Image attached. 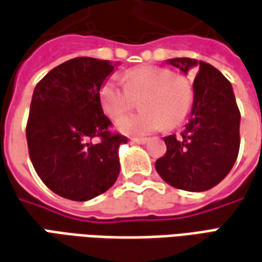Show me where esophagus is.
I'll use <instances>...</instances> for the list:
<instances>
[{
  "label": "esophagus",
  "instance_id": "34e87169",
  "mask_svg": "<svg viewBox=\"0 0 262 262\" xmlns=\"http://www.w3.org/2000/svg\"><path fill=\"white\" fill-rule=\"evenodd\" d=\"M130 142L132 143H138V145H145L146 142H147V139L146 138H132Z\"/></svg>",
  "mask_w": 262,
  "mask_h": 262
}]
</instances>
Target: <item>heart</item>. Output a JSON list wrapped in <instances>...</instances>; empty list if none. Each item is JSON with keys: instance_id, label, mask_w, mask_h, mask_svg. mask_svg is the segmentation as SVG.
I'll list each match as a JSON object with an SVG mask.
<instances>
[{"instance_id": "1", "label": "heart", "mask_w": 262, "mask_h": 262, "mask_svg": "<svg viewBox=\"0 0 262 262\" xmlns=\"http://www.w3.org/2000/svg\"><path fill=\"white\" fill-rule=\"evenodd\" d=\"M124 87L108 77L99 89V104L108 117H117L129 107L130 94H143L140 113L124 115L115 122V129L127 136H142L183 123L193 106L191 81L159 66H139L126 71Z\"/></svg>"}]
</instances>
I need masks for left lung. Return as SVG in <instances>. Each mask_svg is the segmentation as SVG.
Segmentation results:
<instances>
[{
	"instance_id": "obj_1",
	"label": "left lung",
	"mask_w": 262,
	"mask_h": 262,
	"mask_svg": "<svg viewBox=\"0 0 262 262\" xmlns=\"http://www.w3.org/2000/svg\"><path fill=\"white\" fill-rule=\"evenodd\" d=\"M166 63L188 74L195 71L193 106L181 136L163 138L166 154L155 168L170 186L189 192L213 188L228 175L239 150L241 115L228 80L213 66L195 58Z\"/></svg>"
}]
</instances>
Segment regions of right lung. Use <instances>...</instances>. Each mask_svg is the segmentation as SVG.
Wrapping results in <instances>:
<instances>
[{
  "label": "right lung",
  "instance_id": "add662e5",
  "mask_svg": "<svg viewBox=\"0 0 262 262\" xmlns=\"http://www.w3.org/2000/svg\"><path fill=\"white\" fill-rule=\"evenodd\" d=\"M117 63L77 57L57 66L35 86L27 123L30 159L51 191L71 201L106 192L120 172L119 149L127 142L108 132L99 104L101 83ZM100 137L94 145L90 142Z\"/></svg>",
  "mask_w": 262,
  "mask_h": 262
}]
</instances>
